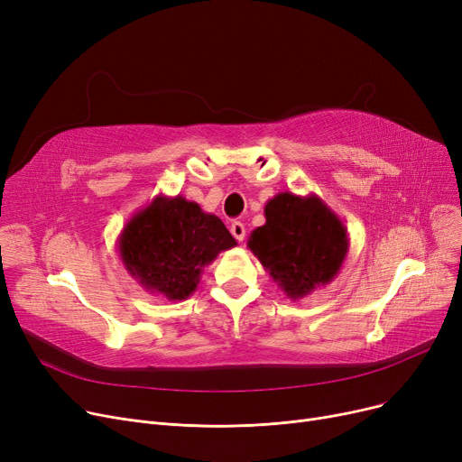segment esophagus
<instances>
[{"label": "esophagus", "mask_w": 462, "mask_h": 462, "mask_svg": "<svg viewBox=\"0 0 462 462\" xmlns=\"http://www.w3.org/2000/svg\"><path fill=\"white\" fill-rule=\"evenodd\" d=\"M230 232H232V236H234L237 241H244V239H245V225H244V223H239V221L232 223Z\"/></svg>", "instance_id": "obj_1"}]
</instances>
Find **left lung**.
Instances as JSON below:
<instances>
[{
  "mask_svg": "<svg viewBox=\"0 0 462 462\" xmlns=\"http://www.w3.org/2000/svg\"><path fill=\"white\" fill-rule=\"evenodd\" d=\"M263 215L265 225L247 245L286 298L301 300L335 279L348 254V232L320 197L279 192Z\"/></svg>",
  "mask_w": 462,
  "mask_h": 462,
  "instance_id": "1",
  "label": "left lung"
}]
</instances>
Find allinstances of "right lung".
<instances>
[{"instance_id": "1", "label": "right lung", "mask_w": 462, "mask_h": 462, "mask_svg": "<svg viewBox=\"0 0 462 462\" xmlns=\"http://www.w3.org/2000/svg\"><path fill=\"white\" fill-rule=\"evenodd\" d=\"M236 245L221 218L181 194H157L129 218L117 237L119 258L129 275L145 292L170 301L187 300L206 265Z\"/></svg>"}]
</instances>
